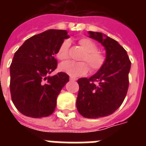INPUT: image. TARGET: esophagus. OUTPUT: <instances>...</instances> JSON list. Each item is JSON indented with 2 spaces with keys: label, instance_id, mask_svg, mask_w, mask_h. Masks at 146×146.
Returning a JSON list of instances; mask_svg holds the SVG:
<instances>
[{
  "label": "esophagus",
  "instance_id": "obj_1",
  "mask_svg": "<svg viewBox=\"0 0 146 146\" xmlns=\"http://www.w3.org/2000/svg\"><path fill=\"white\" fill-rule=\"evenodd\" d=\"M70 80H71V81H76V78H74V77H70Z\"/></svg>",
  "mask_w": 146,
  "mask_h": 146
}]
</instances>
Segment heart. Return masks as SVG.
<instances>
[{"label": "heart", "instance_id": "1", "mask_svg": "<svg viewBox=\"0 0 146 146\" xmlns=\"http://www.w3.org/2000/svg\"><path fill=\"white\" fill-rule=\"evenodd\" d=\"M85 52L80 58V62L67 61L60 65V70L66 73L70 76H80L88 73L90 67L92 73H97L104 66L106 57L102 51L98 49L96 43L89 38H82L78 42ZM70 42L65 40L60 45L56 53L57 58L64 61L69 58Z\"/></svg>", "mask_w": 146, "mask_h": 146}]
</instances>
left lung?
<instances>
[{"label":"left lung","instance_id":"left-lung-1","mask_svg":"<svg viewBox=\"0 0 146 146\" xmlns=\"http://www.w3.org/2000/svg\"><path fill=\"white\" fill-rule=\"evenodd\" d=\"M89 33L105 48L106 63L89 79L78 80L76 108L84 117L99 118L112 114L122 104L129 87L131 61L117 41L101 33Z\"/></svg>","mask_w":146,"mask_h":146}]
</instances>
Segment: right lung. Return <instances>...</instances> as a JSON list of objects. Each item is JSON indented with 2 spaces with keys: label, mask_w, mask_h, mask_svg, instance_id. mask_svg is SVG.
Returning a JSON list of instances; mask_svg holds the SVG:
<instances>
[{
  "label": "right lung",
  "mask_w": 146,
  "mask_h": 146,
  "mask_svg": "<svg viewBox=\"0 0 146 146\" xmlns=\"http://www.w3.org/2000/svg\"><path fill=\"white\" fill-rule=\"evenodd\" d=\"M68 37L66 31L49 29L28 38L15 52L10 66V94L24 115L40 118L54 111L57 96L69 76L63 72L49 74L57 66L54 54Z\"/></svg>",
  "instance_id": "obj_1"
}]
</instances>
